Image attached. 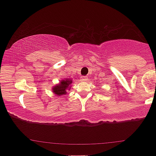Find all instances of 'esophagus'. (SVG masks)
<instances>
[{"instance_id":"1","label":"esophagus","mask_w":156,"mask_h":156,"mask_svg":"<svg viewBox=\"0 0 156 156\" xmlns=\"http://www.w3.org/2000/svg\"><path fill=\"white\" fill-rule=\"evenodd\" d=\"M80 79H81V80L85 81V80H87V76H81V77H80Z\"/></svg>"}]
</instances>
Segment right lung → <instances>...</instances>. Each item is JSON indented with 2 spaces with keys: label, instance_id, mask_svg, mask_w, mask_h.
I'll list each match as a JSON object with an SVG mask.
<instances>
[{
  "label": "right lung",
  "instance_id": "1",
  "mask_svg": "<svg viewBox=\"0 0 156 156\" xmlns=\"http://www.w3.org/2000/svg\"><path fill=\"white\" fill-rule=\"evenodd\" d=\"M72 83V80L71 79H66L65 80H62L60 82V84L54 86L53 88L54 93L56 95L61 96L64 95L66 94V90L70 87V85Z\"/></svg>",
  "mask_w": 156,
  "mask_h": 156
}]
</instances>
